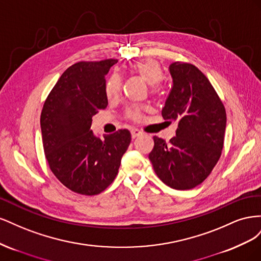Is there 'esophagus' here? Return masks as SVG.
I'll list each match as a JSON object with an SVG mask.
<instances>
[{
	"label": "esophagus",
	"mask_w": 261,
	"mask_h": 261,
	"mask_svg": "<svg viewBox=\"0 0 261 261\" xmlns=\"http://www.w3.org/2000/svg\"><path fill=\"white\" fill-rule=\"evenodd\" d=\"M143 135H144V133L141 132V130H139V129H137V128L132 129V137H133V138H137V137L143 136Z\"/></svg>",
	"instance_id": "obj_1"
}]
</instances>
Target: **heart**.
<instances>
[{"mask_svg":"<svg viewBox=\"0 0 261 261\" xmlns=\"http://www.w3.org/2000/svg\"><path fill=\"white\" fill-rule=\"evenodd\" d=\"M130 72L136 74L141 80L150 86V93L155 94L158 92V84L162 80V68L159 62L153 59L139 60L132 63L129 65ZM122 81L118 75L110 76L105 85V93L108 100H116L121 94ZM148 111L146 106H135L126 109L125 116L130 121L140 122L143 120L144 114Z\"/></svg>","mask_w":261,"mask_h":261,"instance_id":"heart-1","label":"heart"}]
</instances>
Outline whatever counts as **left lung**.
Wrapping results in <instances>:
<instances>
[{
  "instance_id": "obj_1",
  "label": "left lung",
  "mask_w": 261,
  "mask_h": 261,
  "mask_svg": "<svg viewBox=\"0 0 261 261\" xmlns=\"http://www.w3.org/2000/svg\"><path fill=\"white\" fill-rule=\"evenodd\" d=\"M173 85L162 109L168 122H177L169 143L153 136L149 153L153 170L165 185L185 191L201 184L219 161L224 144L225 108L200 69L174 62L169 67Z\"/></svg>"
}]
</instances>
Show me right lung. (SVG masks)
<instances>
[{
    "label": "right lung",
    "mask_w": 261,
    "mask_h": 261,
    "mask_svg": "<svg viewBox=\"0 0 261 261\" xmlns=\"http://www.w3.org/2000/svg\"><path fill=\"white\" fill-rule=\"evenodd\" d=\"M116 62L75 63L62 74L42 108L45 159L55 177L81 195H98L112 184L132 140L128 129L103 139L90 129L92 116L108 106L105 77Z\"/></svg>",
    "instance_id": "obj_1"
}]
</instances>
